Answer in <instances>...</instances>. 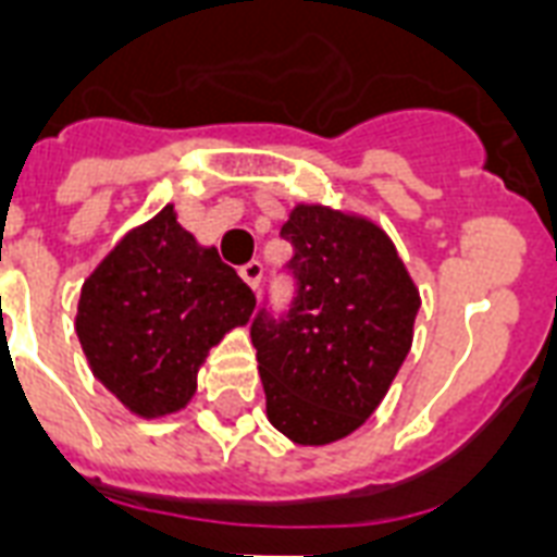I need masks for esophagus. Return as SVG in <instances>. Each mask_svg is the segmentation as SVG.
<instances>
[{"label": "esophagus", "mask_w": 557, "mask_h": 557, "mask_svg": "<svg viewBox=\"0 0 557 557\" xmlns=\"http://www.w3.org/2000/svg\"><path fill=\"white\" fill-rule=\"evenodd\" d=\"M239 274H243L245 283H248V286L257 292V288H260V280H262V262H257V260L248 262V265H243V271H239Z\"/></svg>", "instance_id": "obj_1"}]
</instances>
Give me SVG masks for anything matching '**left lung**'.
Returning a JSON list of instances; mask_svg holds the SVG:
<instances>
[{
  "label": "left lung",
  "instance_id": "1",
  "mask_svg": "<svg viewBox=\"0 0 557 557\" xmlns=\"http://www.w3.org/2000/svg\"><path fill=\"white\" fill-rule=\"evenodd\" d=\"M297 297L283 321L251 323L269 422L295 445H330L375 413L413 344L419 288L372 219L295 205Z\"/></svg>",
  "mask_w": 557,
  "mask_h": 557
}]
</instances>
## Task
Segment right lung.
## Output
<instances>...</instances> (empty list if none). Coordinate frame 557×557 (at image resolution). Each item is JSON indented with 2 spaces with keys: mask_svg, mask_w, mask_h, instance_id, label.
Wrapping results in <instances>:
<instances>
[{
  "mask_svg": "<svg viewBox=\"0 0 557 557\" xmlns=\"http://www.w3.org/2000/svg\"><path fill=\"white\" fill-rule=\"evenodd\" d=\"M253 292L168 205L133 227L81 288L74 332L91 375L141 419L178 413L210 347L251 318Z\"/></svg>",
  "mask_w": 557,
  "mask_h": 557,
  "instance_id": "right-lung-1",
  "label": "right lung"
}]
</instances>
